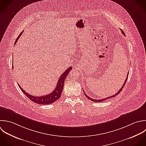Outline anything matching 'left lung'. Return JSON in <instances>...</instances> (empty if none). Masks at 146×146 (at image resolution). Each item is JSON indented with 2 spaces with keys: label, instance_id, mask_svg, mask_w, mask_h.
I'll list each match as a JSON object with an SVG mask.
<instances>
[{
  "label": "left lung",
  "instance_id": "left-lung-1",
  "mask_svg": "<svg viewBox=\"0 0 146 146\" xmlns=\"http://www.w3.org/2000/svg\"><path fill=\"white\" fill-rule=\"evenodd\" d=\"M121 32H122V33L124 35H125V33H124V32L122 31V30H121ZM129 72H128V73H127V77H126V80H125V82L123 83V85H122V86L121 87V88L119 89V90L115 94H114V95H113V96H110V97H107V98H104V99H101V100H94V99H93V98H90V97H89L88 95H86V94H85V92H84V94H85V96L89 99V100H91V101H93V102H102V101H104L105 100H108V99H109V98H113V97H115L116 96H117L118 94H119L120 93V92L122 90V89H123V87L125 86V85L126 84V81H127V78H128V76H129Z\"/></svg>",
  "mask_w": 146,
  "mask_h": 146
}]
</instances>
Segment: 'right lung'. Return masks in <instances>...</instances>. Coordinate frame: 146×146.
Listing matches in <instances>:
<instances>
[{"label": "right lung", "mask_w": 146, "mask_h": 146, "mask_svg": "<svg viewBox=\"0 0 146 146\" xmlns=\"http://www.w3.org/2000/svg\"><path fill=\"white\" fill-rule=\"evenodd\" d=\"M24 31H23L20 35L18 36V37L16 38V40L15 42V44H16V42L17 41L19 38L20 37V36L21 35V34L23 33ZM13 68V63H12V69ZM72 69V67L70 66L69 67V68H68L65 72H64L62 75L60 77L59 80H58V83L57 85L55 88V89L53 91V92H52L51 93L44 96H40V97H36V96H33V95H31L28 93H27L24 89H23V88H21V87L18 84L20 89L21 90V91L23 92V93L29 99L31 100L32 101H33L35 103H36L37 104L39 105H49V104H51L53 102H54L56 101H57V100H58L61 96V93L64 88V82H65V80L66 77V76H68V74H69V72Z\"/></svg>", "instance_id": "right-lung-1"}]
</instances>
